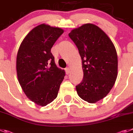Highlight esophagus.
<instances>
[{
	"mask_svg": "<svg viewBox=\"0 0 133 133\" xmlns=\"http://www.w3.org/2000/svg\"><path fill=\"white\" fill-rule=\"evenodd\" d=\"M65 71H66V73L67 75H69L70 72H71V69L70 68H66V69H65Z\"/></svg>",
	"mask_w": 133,
	"mask_h": 133,
	"instance_id": "obj_1",
	"label": "esophagus"
}]
</instances>
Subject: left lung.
<instances>
[{
	"label": "left lung",
	"instance_id": "1",
	"mask_svg": "<svg viewBox=\"0 0 133 133\" xmlns=\"http://www.w3.org/2000/svg\"><path fill=\"white\" fill-rule=\"evenodd\" d=\"M79 50L83 79L76 86L79 97L96 103L107 96L118 75V56L110 37L99 27L86 23L69 34Z\"/></svg>",
	"mask_w": 133,
	"mask_h": 133
}]
</instances>
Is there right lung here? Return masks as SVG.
<instances>
[{"instance_id": "1", "label": "right lung", "mask_w": 133, "mask_h": 133, "mask_svg": "<svg viewBox=\"0 0 133 133\" xmlns=\"http://www.w3.org/2000/svg\"><path fill=\"white\" fill-rule=\"evenodd\" d=\"M64 32L60 28L41 24L31 29L19 46L16 69L26 96L45 106L56 98L65 71L56 65L51 48Z\"/></svg>"}]
</instances>
